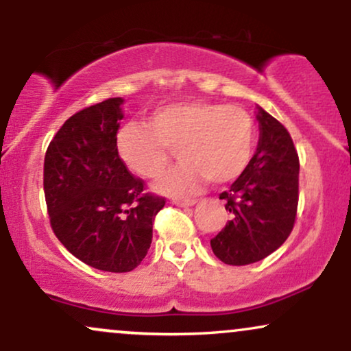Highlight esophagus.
<instances>
[{"mask_svg":"<svg viewBox=\"0 0 351 351\" xmlns=\"http://www.w3.org/2000/svg\"><path fill=\"white\" fill-rule=\"evenodd\" d=\"M173 204L181 208H186V206H195L196 199H173Z\"/></svg>","mask_w":351,"mask_h":351,"instance_id":"obj_1","label":"esophagus"}]
</instances>
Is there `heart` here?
Returning <instances> with one entry per match:
<instances>
[{"label": "heart", "instance_id": "b5f03b06", "mask_svg": "<svg viewBox=\"0 0 351 351\" xmlns=\"http://www.w3.org/2000/svg\"><path fill=\"white\" fill-rule=\"evenodd\" d=\"M148 125L127 123L117 134L125 167L143 178L162 175L173 152L183 160L156 183L171 196L195 193L204 180L224 184L245 170L254 152L256 123L244 108L193 100L156 108Z\"/></svg>", "mask_w": 351, "mask_h": 351}]
</instances>
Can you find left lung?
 <instances>
[{
    "label": "left lung",
    "mask_w": 351,
    "mask_h": 351,
    "mask_svg": "<svg viewBox=\"0 0 351 351\" xmlns=\"http://www.w3.org/2000/svg\"><path fill=\"white\" fill-rule=\"evenodd\" d=\"M259 143L239 178L219 199L231 221L211 239L224 264L247 265L279 249L292 232L299 204V155L279 120L259 107Z\"/></svg>",
    "instance_id": "8db88e82"
}]
</instances>
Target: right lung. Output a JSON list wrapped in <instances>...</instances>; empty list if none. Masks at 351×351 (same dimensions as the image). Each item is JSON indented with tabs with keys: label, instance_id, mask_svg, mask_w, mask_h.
I'll use <instances>...</instances> for the list:
<instances>
[{
	"label": "right lung",
	"instance_id": "right-lung-1",
	"mask_svg": "<svg viewBox=\"0 0 351 351\" xmlns=\"http://www.w3.org/2000/svg\"><path fill=\"white\" fill-rule=\"evenodd\" d=\"M122 97L86 107L64 122L44 156L51 228L79 261L130 272L145 259L165 198L145 191L117 153Z\"/></svg>",
	"mask_w": 351,
	"mask_h": 351
}]
</instances>
